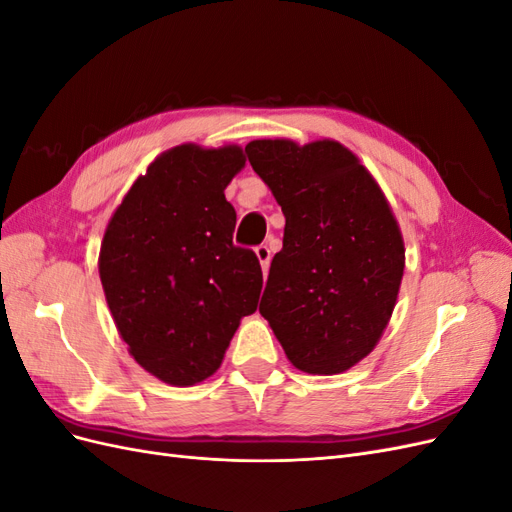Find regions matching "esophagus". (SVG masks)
Wrapping results in <instances>:
<instances>
[{"label": "esophagus", "mask_w": 512, "mask_h": 512, "mask_svg": "<svg viewBox=\"0 0 512 512\" xmlns=\"http://www.w3.org/2000/svg\"><path fill=\"white\" fill-rule=\"evenodd\" d=\"M256 256H258V260H260L262 273L267 275V271H269V262H271V247H269V245H258V247H256Z\"/></svg>", "instance_id": "1"}]
</instances>
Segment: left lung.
Returning a JSON list of instances; mask_svg holds the SVG:
<instances>
[{
  "label": "left lung",
  "instance_id": "obj_1",
  "mask_svg": "<svg viewBox=\"0 0 512 512\" xmlns=\"http://www.w3.org/2000/svg\"><path fill=\"white\" fill-rule=\"evenodd\" d=\"M245 153L286 218L260 314L294 367L342 374L376 348L397 303L406 247L393 209L361 160L331 138H262Z\"/></svg>",
  "mask_w": 512,
  "mask_h": 512
}]
</instances>
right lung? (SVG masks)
Instances as JSON below:
<instances>
[{
    "label": "right lung",
    "instance_id": "add662e5",
    "mask_svg": "<svg viewBox=\"0 0 512 512\" xmlns=\"http://www.w3.org/2000/svg\"><path fill=\"white\" fill-rule=\"evenodd\" d=\"M245 166L239 145L168 149L108 220L98 269L134 361L173 386H194L224 361L241 318L256 312L260 262L232 243L224 190Z\"/></svg>",
    "mask_w": 512,
    "mask_h": 512
}]
</instances>
